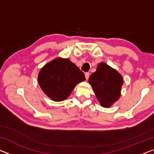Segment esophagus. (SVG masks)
Segmentation results:
<instances>
[{"label": "esophagus", "instance_id": "obj_1", "mask_svg": "<svg viewBox=\"0 0 154 154\" xmlns=\"http://www.w3.org/2000/svg\"><path fill=\"white\" fill-rule=\"evenodd\" d=\"M85 79H88V78L90 77V73L89 72H85Z\"/></svg>", "mask_w": 154, "mask_h": 154}]
</instances>
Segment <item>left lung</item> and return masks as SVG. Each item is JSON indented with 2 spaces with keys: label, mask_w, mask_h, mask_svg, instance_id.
<instances>
[{
  "label": "left lung",
  "mask_w": 154,
  "mask_h": 154,
  "mask_svg": "<svg viewBox=\"0 0 154 154\" xmlns=\"http://www.w3.org/2000/svg\"><path fill=\"white\" fill-rule=\"evenodd\" d=\"M88 82L103 107H110L120 96L123 77L116 69L104 62L98 65Z\"/></svg>",
  "instance_id": "left-lung-1"
}]
</instances>
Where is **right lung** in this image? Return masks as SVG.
Segmentation results:
<instances>
[{
	"instance_id": "obj_1",
	"label": "right lung",
	"mask_w": 154,
	"mask_h": 154,
	"mask_svg": "<svg viewBox=\"0 0 154 154\" xmlns=\"http://www.w3.org/2000/svg\"><path fill=\"white\" fill-rule=\"evenodd\" d=\"M85 80V75L68 58H58L46 64L38 75L43 92L52 100H64L76 85Z\"/></svg>"
}]
</instances>
